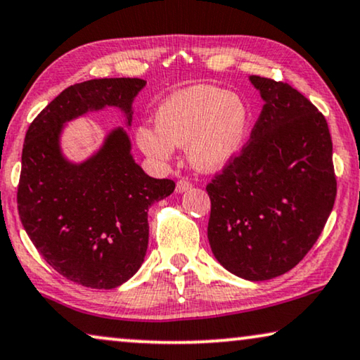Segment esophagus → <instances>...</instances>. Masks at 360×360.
Masks as SVG:
<instances>
[{"label":"esophagus","mask_w":360,"mask_h":360,"mask_svg":"<svg viewBox=\"0 0 360 360\" xmlns=\"http://www.w3.org/2000/svg\"><path fill=\"white\" fill-rule=\"evenodd\" d=\"M191 188H193V184H191L188 179H179L176 184L177 193H186V191H189Z\"/></svg>","instance_id":"obj_1"}]
</instances>
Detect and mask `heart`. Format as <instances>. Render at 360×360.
<instances>
[{"label":"heart","mask_w":360,"mask_h":360,"mask_svg":"<svg viewBox=\"0 0 360 360\" xmlns=\"http://www.w3.org/2000/svg\"><path fill=\"white\" fill-rule=\"evenodd\" d=\"M250 128V110L240 97L212 85L172 94L156 112V128L140 127L138 146L158 161L169 160L174 146H188L198 171L222 169L242 151Z\"/></svg>","instance_id":"heart-1"}]
</instances>
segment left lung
<instances>
[{"instance_id":"obj_1","label":"left lung","mask_w":360,"mask_h":360,"mask_svg":"<svg viewBox=\"0 0 360 360\" xmlns=\"http://www.w3.org/2000/svg\"><path fill=\"white\" fill-rule=\"evenodd\" d=\"M265 100L250 141L207 184L220 265L263 281L290 271L323 232L338 193L324 115L286 82L252 75Z\"/></svg>"}]
</instances>
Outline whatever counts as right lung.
Wrapping results in <instances>:
<instances>
[{
	"mask_svg": "<svg viewBox=\"0 0 360 360\" xmlns=\"http://www.w3.org/2000/svg\"><path fill=\"white\" fill-rule=\"evenodd\" d=\"M146 80L94 79L57 95L26 131L18 184L19 219L42 258L87 288L110 290L135 275L148 248V207L174 191L133 161L122 128L82 165L60 155L62 124L89 110L131 103Z\"/></svg>",
	"mask_w": 360,
	"mask_h": 360,
	"instance_id": "add662e5",
	"label": "right lung"
}]
</instances>
